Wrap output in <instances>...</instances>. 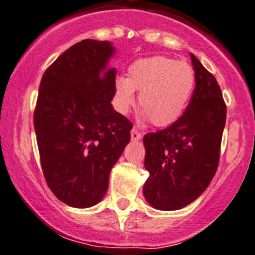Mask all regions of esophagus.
Segmentation results:
<instances>
[{
  "instance_id": "1",
  "label": "esophagus",
  "mask_w": 255,
  "mask_h": 255,
  "mask_svg": "<svg viewBox=\"0 0 255 255\" xmlns=\"http://www.w3.org/2000/svg\"><path fill=\"white\" fill-rule=\"evenodd\" d=\"M141 137H142V133H141L137 128H133L132 130H131V140L138 141V140H141Z\"/></svg>"
}]
</instances>
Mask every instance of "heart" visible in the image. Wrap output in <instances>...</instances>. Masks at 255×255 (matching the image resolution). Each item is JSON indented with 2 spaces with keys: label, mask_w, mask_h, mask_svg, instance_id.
<instances>
[{
  "label": "heart",
  "mask_w": 255,
  "mask_h": 255,
  "mask_svg": "<svg viewBox=\"0 0 255 255\" xmlns=\"http://www.w3.org/2000/svg\"><path fill=\"white\" fill-rule=\"evenodd\" d=\"M195 87V72L184 61L173 57L151 56L133 61L128 77L115 80L117 109L127 114L138 93L143 119H151L156 127L177 122L188 106Z\"/></svg>",
  "instance_id": "heart-1"
}]
</instances>
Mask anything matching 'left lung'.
I'll return each instance as SVG.
<instances>
[{
	"label": "left lung",
	"instance_id": "1",
	"mask_svg": "<svg viewBox=\"0 0 255 255\" xmlns=\"http://www.w3.org/2000/svg\"><path fill=\"white\" fill-rule=\"evenodd\" d=\"M195 89L182 117L143 137L149 177L143 195L158 210H179L205 191L219 167L226 104L216 78L190 54Z\"/></svg>",
	"mask_w": 255,
	"mask_h": 255
}]
</instances>
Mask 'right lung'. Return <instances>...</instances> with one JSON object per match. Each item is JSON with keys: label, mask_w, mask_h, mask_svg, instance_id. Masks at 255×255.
<instances>
[{"label": "right lung", "mask_w": 255, "mask_h": 255, "mask_svg": "<svg viewBox=\"0 0 255 255\" xmlns=\"http://www.w3.org/2000/svg\"><path fill=\"white\" fill-rule=\"evenodd\" d=\"M114 48L86 39L46 69L39 86L34 128L50 190L72 207H89L108 190L109 174L130 141L132 124L115 112Z\"/></svg>", "instance_id": "add662e5"}]
</instances>
